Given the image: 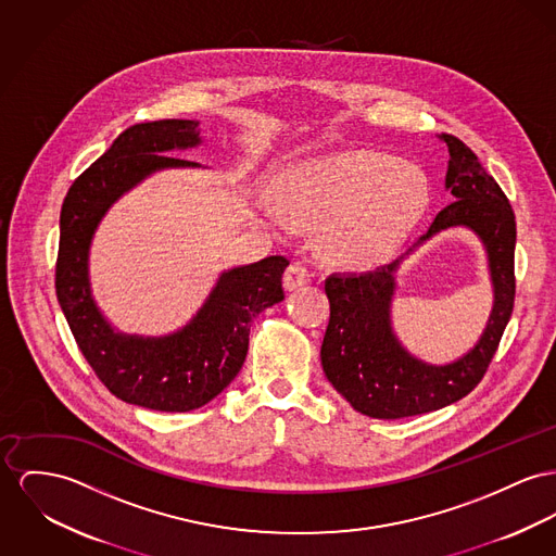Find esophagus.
Here are the masks:
<instances>
[{"label": "esophagus", "instance_id": "1", "mask_svg": "<svg viewBox=\"0 0 556 556\" xmlns=\"http://www.w3.org/2000/svg\"><path fill=\"white\" fill-rule=\"evenodd\" d=\"M312 280V271L303 265V263H291L289 267H287V271H285V287L289 289V291H295L299 287H303V285H307Z\"/></svg>", "mask_w": 556, "mask_h": 556}]
</instances>
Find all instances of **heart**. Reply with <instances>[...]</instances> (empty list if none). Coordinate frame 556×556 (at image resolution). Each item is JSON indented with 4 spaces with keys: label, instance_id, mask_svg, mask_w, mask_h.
<instances>
[{
    "label": "heart",
    "instance_id": "obj_1",
    "mask_svg": "<svg viewBox=\"0 0 556 556\" xmlns=\"http://www.w3.org/2000/svg\"><path fill=\"white\" fill-rule=\"evenodd\" d=\"M430 189L419 166L379 151H345L301 164L287 179L282 206L265 213L282 222L285 211L320 227L327 253L350 265L392 255L419 222Z\"/></svg>",
    "mask_w": 556,
    "mask_h": 556
}]
</instances>
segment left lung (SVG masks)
Here are the masks:
<instances>
[{"label": "left lung", "mask_w": 556, "mask_h": 556, "mask_svg": "<svg viewBox=\"0 0 556 556\" xmlns=\"http://www.w3.org/2000/svg\"><path fill=\"white\" fill-rule=\"evenodd\" d=\"M441 139L451 157L444 186L453 202L419 242L453 225L475 229L486 247L495 303L475 350L453 365L430 367L410 358L390 329L392 274L399 261L363 274H331L325 280L331 318L320 348L323 369L352 407L377 419L430 413L470 394L489 369L515 307V211L472 149L453 135Z\"/></svg>", "instance_id": "8db88e82"}]
</instances>
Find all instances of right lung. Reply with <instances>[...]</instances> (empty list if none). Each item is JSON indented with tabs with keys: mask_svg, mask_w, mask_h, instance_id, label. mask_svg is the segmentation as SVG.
Here are the masks:
<instances>
[{
	"mask_svg": "<svg viewBox=\"0 0 556 556\" xmlns=\"http://www.w3.org/2000/svg\"><path fill=\"white\" fill-rule=\"evenodd\" d=\"M198 122L160 119L124 130L70 187L61 208L54 287L75 343L101 383L124 403L184 413L206 405L242 369L253 320L285 299L289 260L276 255L223 274L184 331L162 339L113 333L88 287L92 231L113 200L149 173L195 166L166 151L200 143Z\"/></svg>",
	"mask_w": 556,
	"mask_h": 556,
	"instance_id": "right-lung-1",
	"label": "right lung"
}]
</instances>
